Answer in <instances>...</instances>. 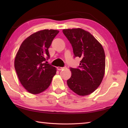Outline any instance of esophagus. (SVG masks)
<instances>
[{
	"instance_id": "esophagus-1",
	"label": "esophagus",
	"mask_w": 128,
	"mask_h": 128,
	"mask_svg": "<svg viewBox=\"0 0 128 128\" xmlns=\"http://www.w3.org/2000/svg\"><path fill=\"white\" fill-rule=\"evenodd\" d=\"M66 67H60V66H58L57 67V69H58V70H62L63 69H65L66 68Z\"/></svg>"
}]
</instances>
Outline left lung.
<instances>
[{
  "label": "left lung",
  "mask_w": 128,
  "mask_h": 128,
  "mask_svg": "<svg viewBox=\"0 0 128 128\" xmlns=\"http://www.w3.org/2000/svg\"><path fill=\"white\" fill-rule=\"evenodd\" d=\"M64 34L73 49L74 57L81 58L78 68H70L69 88L79 96L91 94L98 88L104 75L105 53L101 44L90 33L80 28L64 29Z\"/></svg>",
  "instance_id": "1"
}]
</instances>
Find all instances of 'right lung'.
Here are the masks:
<instances>
[{"label": "right lung", "mask_w": 128, "mask_h": 128, "mask_svg": "<svg viewBox=\"0 0 128 128\" xmlns=\"http://www.w3.org/2000/svg\"><path fill=\"white\" fill-rule=\"evenodd\" d=\"M59 31L43 30L24 40L15 56L14 66L18 79L27 91L38 94L45 91L56 74V68L46 62L48 48Z\"/></svg>", "instance_id": "obj_1"}]
</instances>
